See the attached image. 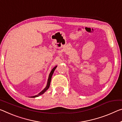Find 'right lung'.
Instances as JSON below:
<instances>
[{"label": "right lung", "mask_w": 122, "mask_h": 122, "mask_svg": "<svg viewBox=\"0 0 122 122\" xmlns=\"http://www.w3.org/2000/svg\"><path fill=\"white\" fill-rule=\"evenodd\" d=\"M57 66H55L54 68H53L52 69L51 72L50 73L49 75V78H48V82H47V86L46 87V88L44 89V90L42 91L39 94H38V95H36V96H32L31 97V98H35V97H38L40 95H41V94H43L44 92H45L46 91H47L48 88H49V86H50V84H51V76L52 75H53V74L54 73V71H55V69L56 68Z\"/></svg>", "instance_id": "obj_1"}]
</instances>
